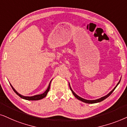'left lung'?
<instances>
[{"mask_svg":"<svg viewBox=\"0 0 127 127\" xmlns=\"http://www.w3.org/2000/svg\"><path fill=\"white\" fill-rule=\"evenodd\" d=\"M120 81H121V79H120L119 82H118L117 84L116 87H115L114 88V89H113V90L111 91H110V92L109 93V94H108L107 95H106V96H103V97H102L99 98V99H95V100H87V99H84V98H82V97H80V96H78L73 91H72V88H71V87H70V83H68V84H69V87H70V89H71V92H72V94L74 95V96H75V97L76 98H77V99H78V100H81V102H84V103H90V104H92V103H99V102H102V101L104 100V99H106V98L109 97V96L110 95H111V94H112L113 91H114V89L116 88V87H117V85H119V84H120Z\"/></svg>","mask_w":127,"mask_h":127,"instance_id":"8db88e82","label":"left lung"}]
</instances>
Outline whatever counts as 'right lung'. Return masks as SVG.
<instances>
[{"mask_svg": "<svg viewBox=\"0 0 127 127\" xmlns=\"http://www.w3.org/2000/svg\"><path fill=\"white\" fill-rule=\"evenodd\" d=\"M52 80L50 81V83H49V84L48 88H47L46 90L45 91V92L43 93V94H40V95H34V96H25L22 95L20 94L18 92H17V91L14 88H13V86L11 85V84H10L11 87V88H12V89H13V91H14V92L16 93V94L18 96H19L20 97L22 98V99H25V100H40V99H43V98H44V97H46V96L48 92L49 91L50 83H51Z\"/></svg>", "mask_w": 127, "mask_h": 127, "instance_id": "add662e5", "label": "right lung"}]
</instances>
